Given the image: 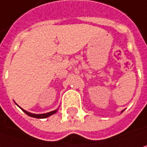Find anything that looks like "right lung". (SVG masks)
Listing matches in <instances>:
<instances>
[{
	"instance_id": "add662e5",
	"label": "right lung",
	"mask_w": 147,
	"mask_h": 147,
	"mask_svg": "<svg viewBox=\"0 0 147 147\" xmlns=\"http://www.w3.org/2000/svg\"><path fill=\"white\" fill-rule=\"evenodd\" d=\"M22 110L24 113H26V114H28V116H30V117L37 118V119H45V118L49 117L50 115H52V114H54V113H56L58 109H55V110H54V111H51V112H49V113H41V114H35V113H29V112H28V111H26V110L22 109Z\"/></svg>"
}]
</instances>
